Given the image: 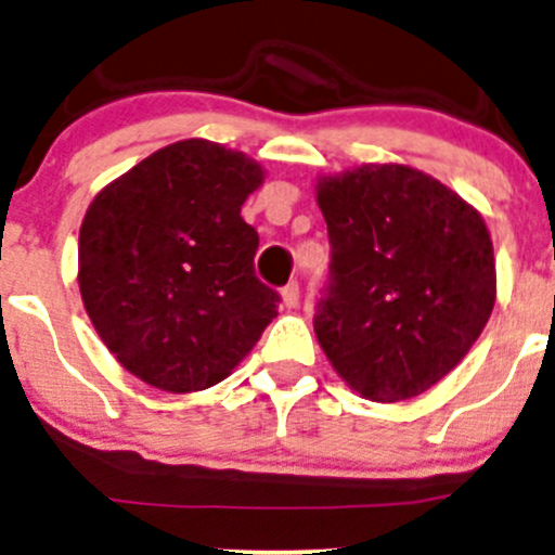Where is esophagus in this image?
I'll return each mask as SVG.
<instances>
[{"mask_svg": "<svg viewBox=\"0 0 555 555\" xmlns=\"http://www.w3.org/2000/svg\"><path fill=\"white\" fill-rule=\"evenodd\" d=\"M298 300H300V287H298V282H289L287 287L282 289V304H284V309H295V306H298Z\"/></svg>", "mask_w": 555, "mask_h": 555, "instance_id": "esophagus-1", "label": "esophagus"}]
</instances>
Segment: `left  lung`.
Returning <instances> with one entry per match:
<instances>
[{"label": "left lung", "instance_id": "8db88e82", "mask_svg": "<svg viewBox=\"0 0 555 555\" xmlns=\"http://www.w3.org/2000/svg\"><path fill=\"white\" fill-rule=\"evenodd\" d=\"M330 287L313 333L333 371L373 402L418 397L483 333L496 262L483 217L456 190L405 164L319 177Z\"/></svg>", "mask_w": 555, "mask_h": 555}]
</instances>
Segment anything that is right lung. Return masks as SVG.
Here are the masks:
<instances>
[{"instance_id": "right-lung-1", "label": "right lung", "mask_w": 555, "mask_h": 555, "mask_svg": "<svg viewBox=\"0 0 555 555\" xmlns=\"http://www.w3.org/2000/svg\"><path fill=\"white\" fill-rule=\"evenodd\" d=\"M262 179L246 153L182 139L91 201L77 284L99 338L131 376L171 395L209 389L276 317L279 295L251 266L260 238L242 220Z\"/></svg>"}]
</instances>
